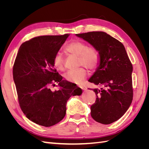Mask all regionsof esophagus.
I'll use <instances>...</instances> for the list:
<instances>
[{"label":"esophagus","instance_id":"obj_1","mask_svg":"<svg viewBox=\"0 0 149 149\" xmlns=\"http://www.w3.org/2000/svg\"><path fill=\"white\" fill-rule=\"evenodd\" d=\"M79 88H81V89H83V90L86 89V88H85L84 86H79Z\"/></svg>","mask_w":149,"mask_h":149}]
</instances>
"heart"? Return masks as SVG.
Segmentation results:
<instances>
[{
  "mask_svg": "<svg viewBox=\"0 0 149 149\" xmlns=\"http://www.w3.org/2000/svg\"><path fill=\"white\" fill-rule=\"evenodd\" d=\"M65 50L70 54L79 57V66L84 65L89 70H94L99 64V55L95 49L88 47L86 44L79 41H73L67 45ZM65 59L62 54L57 53L53 58V65L58 70H64ZM87 71L83 68L68 71L65 74V78L68 81L80 84L86 78Z\"/></svg>",
  "mask_w": 149,
  "mask_h": 149,
  "instance_id": "heart-1",
  "label": "heart"
}]
</instances>
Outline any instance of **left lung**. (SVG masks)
Wrapping results in <instances>:
<instances>
[{
  "label": "left lung",
  "instance_id": "1",
  "mask_svg": "<svg viewBox=\"0 0 149 149\" xmlns=\"http://www.w3.org/2000/svg\"><path fill=\"white\" fill-rule=\"evenodd\" d=\"M99 54V64L88 81L101 86L92 89L97 97L91 106L94 120L109 124L119 119L132 103V65L123 44L104 31L76 34Z\"/></svg>",
  "mask_w": 149,
  "mask_h": 149
}]
</instances>
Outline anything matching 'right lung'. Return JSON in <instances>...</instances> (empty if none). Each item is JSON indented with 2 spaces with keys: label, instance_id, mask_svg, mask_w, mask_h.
<instances>
[{
  "label": "right lung",
  "instance_id": "add662e5",
  "mask_svg": "<svg viewBox=\"0 0 149 149\" xmlns=\"http://www.w3.org/2000/svg\"><path fill=\"white\" fill-rule=\"evenodd\" d=\"M70 34L40 36L21 45L13 68V78L20 106L29 120L50 127L66 114V103L71 96H79L82 90L54 70L53 58ZM55 82L60 88L53 92Z\"/></svg>",
  "mask_w": 149,
  "mask_h": 149
}]
</instances>
